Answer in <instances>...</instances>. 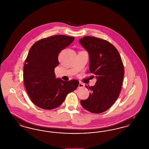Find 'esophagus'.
<instances>
[{
	"label": "esophagus",
	"mask_w": 149,
	"mask_h": 149,
	"mask_svg": "<svg viewBox=\"0 0 149 149\" xmlns=\"http://www.w3.org/2000/svg\"><path fill=\"white\" fill-rule=\"evenodd\" d=\"M84 84H82V83H81V82H79V84H78V87H79V88H81V87H84Z\"/></svg>",
	"instance_id": "34e87169"
}]
</instances>
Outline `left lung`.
<instances>
[{"label": "left lung", "mask_w": 149, "mask_h": 149, "mask_svg": "<svg viewBox=\"0 0 149 149\" xmlns=\"http://www.w3.org/2000/svg\"><path fill=\"white\" fill-rule=\"evenodd\" d=\"M79 42L88 53L89 70L97 79L93 86H85L91 92L87 99L80 102L92 113L104 112L115 103L121 90L124 76L122 59L115 46L107 40L86 36Z\"/></svg>", "instance_id": "left-lung-1"}]
</instances>
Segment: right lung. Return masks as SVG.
Masks as SVG:
<instances>
[{
	"label": "right lung",
	"instance_id": "add662e5",
	"mask_svg": "<svg viewBox=\"0 0 149 149\" xmlns=\"http://www.w3.org/2000/svg\"><path fill=\"white\" fill-rule=\"evenodd\" d=\"M74 37L53 36L36 42L26 58L23 79L26 90L32 102L45 110L58 107L66 96L74 91L79 81H65L56 77L54 68L59 65V53L71 44Z\"/></svg>",
	"mask_w": 149,
	"mask_h": 149
}]
</instances>
